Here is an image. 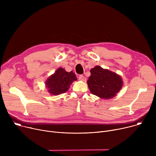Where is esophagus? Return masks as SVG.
Segmentation results:
<instances>
[{
	"label": "esophagus",
	"instance_id": "1",
	"mask_svg": "<svg viewBox=\"0 0 156 156\" xmlns=\"http://www.w3.org/2000/svg\"><path fill=\"white\" fill-rule=\"evenodd\" d=\"M79 80L83 81V82L86 80V78L84 76H83V75H80L79 77Z\"/></svg>",
	"mask_w": 156,
	"mask_h": 156
}]
</instances>
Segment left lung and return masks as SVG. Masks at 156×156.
Masks as SVG:
<instances>
[{"label": "left lung", "instance_id": "obj_1", "mask_svg": "<svg viewBox=\"0 0 156 156\" xmlns=\"http://www.w3.org/2000/svg\"><path fill=\"white\" fill-rule=\"evenodd\" d=\"M90 72L87 83L92 94L101 99H109L121 90L124 82L121 76L115 73L99 66L91 69Z\"/></svg>", "mask_w": 156, "mask_h": 156}]
</instances>
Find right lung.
Segmentation results:
<instances>
[{
    "label": "right lung",
    "mask_w": 156,
    "mask_h": 156,
    "mask_svg": "<svg viewBox=\"0 0 156 156\" xmlns=\"http://www.w3.org/2000/svg\"><path fill=\"white\" fill-rule=\"evenodd\" d=\"M76 80L77 79L73 71L68 73L64 69L58 67L53 74L47 78L45 84L48 92L57 95L67 92L72 83Z\"/></svg>",
    "instance_id": "right-lung-1"
}]
</instances>
